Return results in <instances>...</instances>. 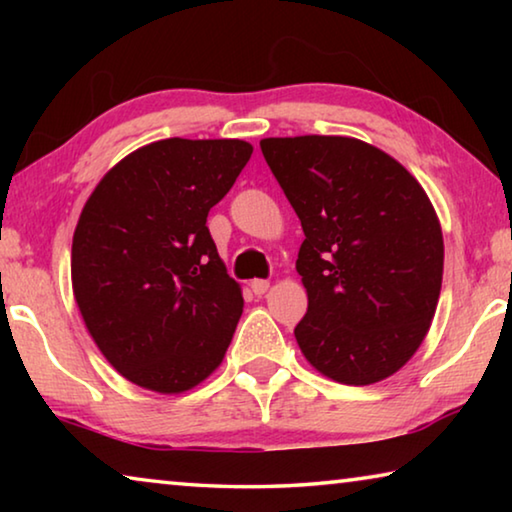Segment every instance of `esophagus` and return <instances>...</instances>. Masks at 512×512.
<instances>
[{
  "label": "esophagus",
  "instance_id": "1",
  "mask_svg": "<svg viewBox=\"0 0 512 512\" xmlns=\"http://www.w3.org/2000/svg\"><path fill=\"white\" fill-rule=\"evenodd\" d=\"M268 287H271V282H268V280H253V282H250V291H253L255 296H264Z\"/></svg>",
  "mask_w": 512,
  "mask_h": 512
}]
</instances>
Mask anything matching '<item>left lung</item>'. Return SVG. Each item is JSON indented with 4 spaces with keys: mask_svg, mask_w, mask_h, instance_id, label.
<instances>
[{
    "mask_svg": "<svg viewBox=\"0 0 512 512\" xmlns=\"http://www.w3.org/2000/svg\"><path fill=\"white\" fill-rule=\"evenodd\" d=\"M259 146L305 232L296 271L309 307L293 329L302 354L339 384L391 377L422 345L443 284V230L427 192L354 137Z\"/></svg>",
    "mask_w": 512,
    "mask_h": 512,
    "instance_id": "1",
    "label": "left lung"
}]
</instances>
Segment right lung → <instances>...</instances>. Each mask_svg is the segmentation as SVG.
Segmentation results:
<instances>
[{"label": "right lung", "mask_w": 512, "mask_h": 512, "mask_svg": "<svg viewBox=\"0 0 512 512\" xmlns=\"http://www.w3.org/2000/svg\"><path fill=\"white\" fill-rule=\"evenodd\" d=\"M250 155L244 140L146 144L99 180L79 216L76 305L110 366L146 391H192L225 357L244 298L207 212Z\"/></svg>", "instance_id": "obj_1"}]
</instances>
